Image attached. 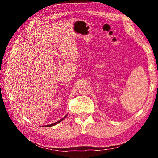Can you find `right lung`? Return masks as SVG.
<instances>
[{"instance_id": "add662e5", "label": "right lung", "mask_w": 158, "mask_h": 158, "mask_svg": "<svg viewBox=\"0 0 158 158\" xmlns=\"http://www.w3.org/2000/svg\"><path fill=\"white\" fill-rule=\"evenodd\" d=\"M66 116H67V115H66V116H65V117H64V118H62V119H60V120H59V121H57V122H56V123H52V124H51V125H45V126H46V127H52V126H53V125H56V124H58V123H60V121H63V120L64 118H65Z\"/></svg>"}]
</instances>
